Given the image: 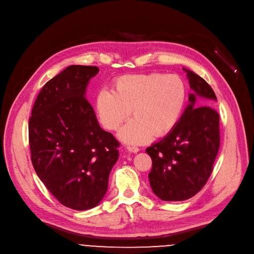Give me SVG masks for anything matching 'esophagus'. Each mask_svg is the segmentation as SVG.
I'll return each instance as SVG.
<instances>
[{
	"instance_id": "34e87169",
	"label": "esophagus",
	"mask_w": 254,
	"mask_h": 254,
	"mask_svg": "<svg viewBox=\"0 0 254 254\" xmlns=\"http://www.w3.org/2000/svg\"><path fill=\"white\" fill-rule=\"evenodd\" d=\"M127 150L131 153H138L139 152V148L137 146H133V145H128Z\"/></svg>"
}]
</instances>
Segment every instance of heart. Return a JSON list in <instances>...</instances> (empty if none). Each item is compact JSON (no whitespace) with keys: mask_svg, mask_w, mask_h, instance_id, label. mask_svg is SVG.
Instances as JSON below:
<instances>
[{"mask_svg":"<svg viewBox=\"0 0 254 254\" xmlns=\"http://www.w3.org/2000/svg\"><path fill=\"white\" fill-rule=\"evenodd\" d=\"M187 98V86L177 74H126L116 80L114 91L101 89L98 92L96 113L101 125L115 131L131 111L134 119L119 132V137L127 143L141 144L175 128Z\"/></svg>","mask_w":254,"mask_h":254,"instance_id":"obj_1","label":"heart"}]
</instances>
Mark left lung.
Here are the masks:
<instances>
[{"label":"left lung","instance_id":"left-lung-1","mask_svg":"<svg viewBox=\"0 0 254 254\" xmlns=\"http://www.w3.org/2000/svg\"><path fill=\"white\" fill-rule=\"evenodd\" d=\"M184 70L192 90L190 103L175 128L145 150L153 161L151 188L163 201L188 200L200 191L212 173L219 148V115L211 107L215 93L197 73Z\"/></svg>","mask_w":254,"mask_h":254}]
</instances>
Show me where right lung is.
Listing matches in <instances>:
<instances>
[{"mask_svg": "<svg viewBox=\"0 0 254 254\" xmlns=\"http://www.w3.org/2000/svg\"><path fill=\"white\" fill-rule=\"evenodd\" d=\"M99 68L69 65L40 91L28 121L32 163L42 183L74 210L97 206L119 158V141L98 124L86 89Z\"/></svg>", "mask_w": 254, "mask_h": 254, "instance_id": "obj_1", "label": "right lung"}]
</instances>
